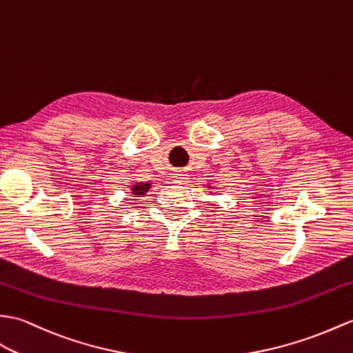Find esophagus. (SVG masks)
Listing matches in <instances>:
<instances>
[{
    "label": "esophagus",
    "mask_w": 353,
    "mask_h": 353,
    "mask_svg": "<svg viewBox=\"0 0 353 353\" xmlns=\"http://www.w3.org/2000/svg\"><path fill=\"white\" fill-rule=\"evenodd\" d=\"M188 174L183 173V171H179V173L174 174V183H186L188 182Z\"/></svg>",
    "instance_id": "34e87169"
}]
</instances>
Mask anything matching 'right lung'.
<instances>
[{"label":"right lung","instance_id":"right-lung-1","mask_svg":"<svg viewBox=\"0 0 353 353\" xmlns=\"http://www.w3.org/2000/svg\"><path fill=\"white\" fill-rule=\"evenodd\" d=\"M150 183H137L132 186V194L134 195H144L147 191H149Z\"/></svg>","mask_w":353,"mask_h":353}]
</instances>
